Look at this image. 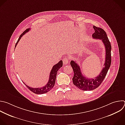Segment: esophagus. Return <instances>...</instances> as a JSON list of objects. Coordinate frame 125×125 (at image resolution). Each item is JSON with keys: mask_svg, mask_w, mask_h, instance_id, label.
I'll use <instances>...</instances> for the list:
<instances>
[{"mask_svg": "<svg viewBox=\"0 0 125 125\" xmlns=\"http://www.w3.org/2000/svg\"><path fill=\"white\" fill-rule=\"evenodd\" d=\"M69 62V58L68 57H65L63 59V63L64 65H66Z\"/></svg>", "mask_w": 125, "mask_h": 125, "instance_id": "obj_1", "label": "esophagus"}]
</instances>
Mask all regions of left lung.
<instances>
[{"instance_id": "obj_1", "label": "left lung", "mask_w": 125, "mask_h": 125, "mask_svg": "<svg viewBox=\"0 0 125 125\" xmlns=\"http://www.w3.org/2000/svg\"><path fill=\"white\" fill-rule=\"evenodd\" d=\"M93 28L94 29L95 32L92 35L93 38L101 40L105 48L104 67L103 68L99 75L90 79L86 77L82 74L81 69L75 61L73 60L70 62L74 73V75L73 78V83L79 89L83 91L94 90L101 85L107 74L111 62V46L106 32L102 28L94 25L93 26Z\"/></svg>"}]
</instances>
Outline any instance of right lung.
<instances>
[{
	"label": "right lung",
	"instance_id": "add662e5",
	"mask_svg": "<svg viewBox=\"0 0 125 125\" xmlns=\"http://www.w3.org/2000/svg\"><path fill=\"white\" fill-rule=\"evenodd\" d=\"M30 29V28H28L27 29H26L20 36L17 43L15 45V47H16V46L17 45L18 43H19V42L20 41V39H21V37L25 34L26 33L28 32L29 30ZM63 66V61L62 60H60L57 64H55V65H54L50 73V78H49V80L48 82V83H47V84H46L44 86H43L40 88H32L30 87H29L28 86H27V85H26L24 83V84L26 86V87L32 92H33L34 93L37 94H44V93H46L47 92H48L49 91H50L54 86L55 83V79H56V74L57 73V71L59 70V69L61 68Z\"/></svg>",
	"mask_w": 125,
	"mask_h": 125
}]
</instances>
